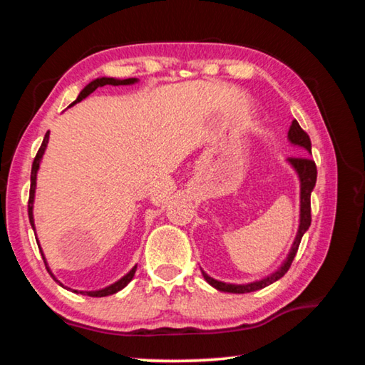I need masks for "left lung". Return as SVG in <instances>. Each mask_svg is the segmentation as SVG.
Masks as SVG:
<instances>
[{
  "label": "left lung",
  "mask_w": 365,
  "mask_h": 365,
  "mask_svg": "<svg viewBox=\"0 0 365 365\" xmlns=\"http://www.w3.org/2000/svg\"><path fill=\"white\" fill-rule=\"evenodd\" d=\"M288 141L294 146L302 148V150L309 154L312 153L311 151V138H309V135L299 127L298 120H293L292 125H289ZM287 160H288V164L294 169V172L298 174V178H299V227H298V232H296V238L292 245V250H289L287 259L282 262L280 267L275 272H272L270 275L264 277V279H261V280H256L251 283H242V285L215 280L201 269L205 280L215 289H219V292H224V293L257 292V289H262L265 287H269L270 283L280 280L282 277L288 272L289 265H292L296 252H298L302 235H304L307 232V228L311 227V193H312L314 187H316L317 168H316V163H314L311 158H288Z\"/></svg>",
  "instance_id": "1"
}]
</instances>
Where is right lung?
Instances as JSON below:
<instances>
[{
	"label": "right lung",
	"mask_w": 365,
	"mask_h": 365,
	"mask_svg": "<svg viewBox=\"0 0 365 365\" xmlns=\"http://www.w3.org/2000/svg\"><path fill=\"white\" fill-rule=\"evenodd\" d=\"M138 82V78H123V80H120V78H113V77H98V78H95L93 82H90L88 85L85 86V88L80 91L78 93V96H77V100L73 101L71 106H73V104H77V103H80L82 100H85L86 96L88 95H91L93 93V91L96 90V88H100V86H104V85H133V83H137ZM69 106V108H71ZM48 140H49V132H46V135H45V138H43V143H41V146H40V150H38V153H36V156H35V159H34V164H32V174H30V196H29V220H30V225H32V228L35 230V220H34V202H35V188H36V174H38V169H40V163H41V158H43V154H45V150H46V146H48ZM35 238H36V233H35ZM38 243V242H36ZM38 248H40V243H38ZM40 252H41V257H43V261H45V265H46V270H48V274L53 277V280L54 282H58L61 287L63 288H67V287H64L63 283H61L56 277H54V274L51 272V269L48 267V262H46V257H45V255H43V250L40 248ZM135 270H137V265H133L132 267V270L128 272V274H125L122 277V279H119L117 282H114L113 285H109V287H106V288H101V289H95V292H78V289H72L73 293H80V294H85V296H91V298H103V296H109V294H114V293H117V292H120L122 288H125L128 283H130V280L133 279V275H135ZM67 289H71V288H67Z\"/></svg>",
	"instance_id": "right-lung-1"
}]
</instances>
